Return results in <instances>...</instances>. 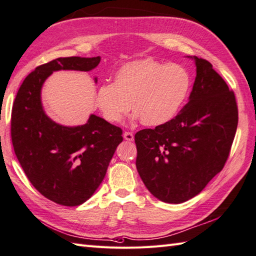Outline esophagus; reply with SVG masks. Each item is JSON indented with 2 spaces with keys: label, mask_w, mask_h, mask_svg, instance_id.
<instances>
[{
  "label": "esophagus",
  "mask_w": 256,
  "mask_h": 256,
  "mask_svg": "<svg viewBox=\"0 0 256 256\" xmlns=\"http://www.w3.org/2000/svg\"><path fill=\"white\" fill-rule=\"evenodd\" d=\"M123 138H126V140L132 142V140H134V135H133V133H130V132H124V134H123Z\"/></svg>",
  "instance_id": "esophagus-1"
}]
</instances>
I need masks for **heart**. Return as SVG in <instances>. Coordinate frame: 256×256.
<instances>
[{
    "label": "heart",
    "instance_id": "heart-1",
    "mask_svg": "<svg viewBox=\"0 0 256 256\" xmlns=\"http://www.w3.org/2000/svg\"><path fill=\"white\" fill-rule=\"evenodd\" d=\"M191 85V74L180 64L138 60L118 68L114 82L97 87L94 104L109 123L122 122L132 108L144 126H160L178 114Z\"/></svg>",
    "mask_w": 256,
    "mask_h": 256
}]
</instances>
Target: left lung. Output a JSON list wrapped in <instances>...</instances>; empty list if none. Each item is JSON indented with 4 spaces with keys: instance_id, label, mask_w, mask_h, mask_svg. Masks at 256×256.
I'll use <instances>...</instances> for the list:
<instances>
[{
    "instance_id": "left-lung-1",
    "label": "left lung",
    "mask_w": 256,
    "mask_h": 256,
    "mask_svg": "<svg viewBox=\"0 0 256 256\" xmlns=\"http://www.w3.org/2000/svg\"><path fill=\"white\" fill-rule=\"evenodd\" d=\"M192 58L196 77L174 118L135 134L136 169L155 198L180 204L200 194L224 168L238 126L234 92L212 65Z\"/></svg>"
}]
</instances>
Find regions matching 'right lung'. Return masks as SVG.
<instances>
[{
	"mask_svg": "<svg viewBox=\"0 0 256 256\" xmlns=\"http://www.w3.org/2000/svg\"><path fill=\"white\" fill-rule=\"evenodd\" d=\"M100 60L58 58L40 65L22 82L14 101L10 134L15 155L32 186L56 204L77 206L92 198L123 140L122 130L96 114L82 126L58 124L46 116L41 90L53 72H89ZM94 80L97 84V77Z\"/></svg>",
	"mask_w": 256,
	"mask_h": 256,
	"instance_id": "add662e5",
	"label": "right lung"
}]
</instances>
